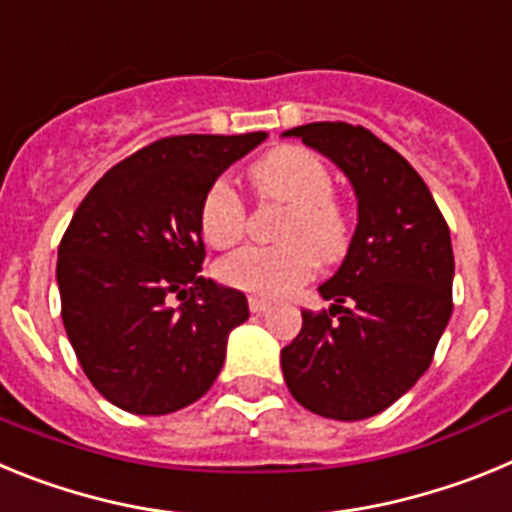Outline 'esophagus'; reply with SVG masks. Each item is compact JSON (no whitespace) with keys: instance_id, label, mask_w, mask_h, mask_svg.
I'll use <instances>...</instances> for the list:
<instances>
[{"instance_id":"1","label":"esophagus","mask_w":512,"mask_h":512,"mask_svg":"<svg viewBox=\"0 0 512 512\" xmlns=\"http://www.w3.org/2000/svg\"><path fill=\"white\" fill-rule=\"evenodd\" d=\"M248 307H251V312H256V315H261V312L269 310L271 302L264 300V297H251V300H248Z\"/></svg>"}]
</instances>
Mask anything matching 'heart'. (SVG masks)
I'll list each match as a JSON object with an SVG mask.
<instances>
[{
  "label": "heart",
  "instance_id": "obj_1",
  "mask_svg": "<svg viewBox=\"0 0 512 512\" xmlns=\"http://www.w3.org/2000/svg\"><path fill=\"white\" fill-rule=\"evenodd\" d=\"M251 184L264 200L289 205L279 238L282 246H248L217 264L228 287L259 297H284L312 277L318 259L333 261L346 251L348 220L333 200V176L305 148H277L256 161ZM202 238L212 248H230L243 238L246 207L225 179L212 184L200 205Z\"/></svg>",
  "mask_w": 512,
  "mask_h": 512
}]
</instances>
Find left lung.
I'll list each match as a JSON object with an SVG mask.
<instances>
[{
	"instance_id": "left-lung-1",
	"label": "left lung",
	"mask_w": 512,
	"mask_h": 512,
	"mask_svg": "<svg viewBox=\"0 0 512 512\" xmlns=\"http://www.w3.org/2000/svg\"><path fill=\"white\" fill-rule=\"evenodd\" d=\"M282 135L330 158L359 202L346 259L318 287L333 305L302 310L282 348L284 382L310 413L372 418L423 377L449 325V225L418 171L361 125L310 122Z\"/></svg>"
}]
</instances>
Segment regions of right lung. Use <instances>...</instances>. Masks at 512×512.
Returning <instances> with one entry per match:
<instances>
[{
  "label": "right lung",
  "mask_w": 512,
  "mask_h": 512,
  "mask_svg": "<svg viewBox=\"0 0 512 512\" xmlns=\"http://www.w3.org/2000/svg\"><path fill=\"white\" fill-rule=\"evenodd\" d=\"M264 140L266 133L156 140L112 166L71 217L56 266L63 328L89 382L120 410H182L223 369L248 302L200 277V205L217 176Z\"/></svg>",
  "instance_id": "right-lung-1"
}]
</instances>
